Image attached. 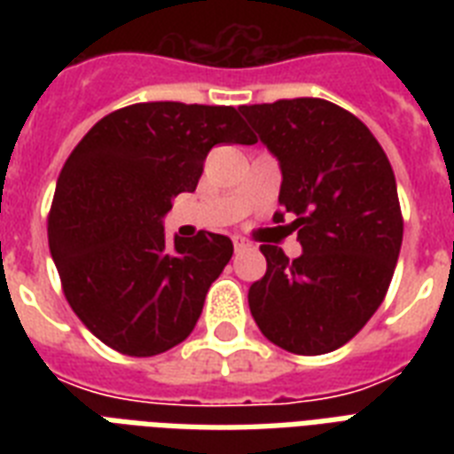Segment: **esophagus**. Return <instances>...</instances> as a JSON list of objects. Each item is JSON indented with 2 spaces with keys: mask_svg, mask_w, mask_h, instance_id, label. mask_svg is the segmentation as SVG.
Instances as JSON below:
<instances>
[{
  "mask_svg": "<svg viewBox=\"0 0 454 454\" xmlns=\"http://www.w3.org/2000/svg\"><path fill=\"white\" fill-rule=\"evenodd\" d=\"M233 247H235V252H242V249L249 247V242L245 240L242 235H233Z\"/></svg>",
  "mask_w": 454,
  "mask_h": 454,
  "instance_id": "esophagus-1",
  "label": "esophagus"
}]
</instances>
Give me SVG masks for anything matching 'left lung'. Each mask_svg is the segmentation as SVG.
Masks as SVG:
<instances>
[{"label":"left lung","instance_id":"left-lung-1","mask_svg":"<svg viewBox=\"0 0 454 454\" xmlns=\"http://www.w3.org/2000/svg\"><path fill=\"white\" fill-rule=\"evenodd\" d=\"M280 162L278 202L294 214L301 256L262 245L266 276L249 287V310L269 341L330 353L358 334L387 297L401 254L395 176L372 131L323 98L240 106Z\"/></svg>","mask_w":454,"mask_h":454}]
</instances>
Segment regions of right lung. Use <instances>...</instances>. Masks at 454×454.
Instances as JSON below:
<instances>
[{
  "label": "right lung",
  "mask_w": 454,
  "mask_h": 454,
  "mask_svg": "<svg viewBox=\"0 0 454 454\" xmlns=\"http://www.w3.org/2000/svg\"><path fill=\"white\" fill-rule=\"evenodd\" d=\"M216 144H256L238 108L134 103L98 120L60 169L46 233L63 294L124 356L181 344L233 256L219 233L164 240L171 200L195 191Z\"/></svg>",
  "instance_id": "obj_1"
}]
</instances>
